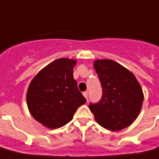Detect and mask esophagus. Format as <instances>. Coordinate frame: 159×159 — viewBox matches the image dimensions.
<instances>
[{
    "label": "esophagus",
    "mask_w": 159,
    "mask_h": 159,
    "mask_svg": "<svg viewBox=\"0 0 159 159\" xmlns=\"http://www.w3.org/2000/svg\"><path fill=\"white\" fill-rule=\"evenodd\" d=\"M83 96L85 97V98L88 99V91H84V92L83 93Z\"/></svg>",
    "instance_id": "1"
}]
</instances>
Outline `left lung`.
<instances>
[{
	"mask_svg": "<svg viewBox=\"0 0 159 159\" xmlns=\"http://www.w3.org/2000/svg\"><path fill=\"white\" fill-rule=\"evenodd\" d=\"M94 68L102 88V96L97 103H89L99 125L111 131L130 126L141 109L144 95L132 72L109 59H98Z\"/></svg>",
	"mask_w": 159,
	"mask_h": 159,
	"instance_id": "8db88e82",
	"label": "left lung"
}]
</instances>
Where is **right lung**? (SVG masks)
Returning <instances> with one entry per match:
<instances>
[{
	"label": "right lung",
	"mask_w": 159,
	"mask_h": 159,
	"mask_svg": "<svg viewBox=\"0 0 159 159\" xmlns=\"http://www.w3.org/2000/svg\"><path fill=\"white\" fill-rule=\"evenodd\" d=\"M76 61L59 58L45 66L30 83L26 102L37 121L50 129L64 126L86 102L73 77Z\"/></svg>",
	"instance_id": "obj_1"
}]
</instances>
